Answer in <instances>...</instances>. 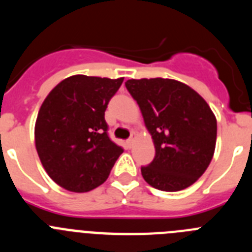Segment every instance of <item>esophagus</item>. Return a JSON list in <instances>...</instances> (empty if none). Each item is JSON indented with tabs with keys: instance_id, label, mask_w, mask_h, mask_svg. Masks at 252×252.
I'll return each mask as SVG.
<instances>
[{
	"instance_id": "esophagus-1",
	"label": "esophagus",
	"mask_w": 252,
	"mask_h": 252,
	"mask_svg": "<svg viewBox=\"0 0 252 252\" xmlns=\"http://www.w3.org/2000/svg\"><path fill=\"white\" fill-rule=\"evenodd\" d=\"M133 141H135V140H133V137L128 139L127 141H126V146H127L128 149H131V148H132V145H133Z\"/></svg>"
}]
</instances>
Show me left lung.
Returning a JSON list of instances; mask_svg holds the SVG:
<instances>
[{
  "label": "left lung",
  "mask_w": 252,
  "mask_h": 252,
  "mask_svg": "<svg viewBox=\"0 0 252 252\" xmlns=\"http://www.w3.org/2000/svg\"><path fill=\"white\" fill-rule=\"evenodd\" d=\"M125 84L139 104L155 146L153 161L141 166L146 183L164 192L192 186L215 154L217 120L208 103L174 79L142 78Z\"/></svg>",
  "instance_id": "obj_1"
}]
</instances>
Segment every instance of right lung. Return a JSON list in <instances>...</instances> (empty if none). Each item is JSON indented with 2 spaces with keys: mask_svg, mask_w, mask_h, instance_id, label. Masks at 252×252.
Returning a JSON list of instances; mask_svg holds the SVG:
<instances>
[{
  "mask_svg": "<svg viewBox=\"0 0 252 252\" xmlns=\"http://www.w3.org/2000/svg\"><path fill=\"white\" fill-rule=\"evenodd\" d=\"M124 78L72 75L44 99L35 124V146L49 177L62 188L90 192L103 184L124 153L108 137L107 104Z\"/></svg>",
  "mask_w": 252,
  "mask_h": 252,
  "instance_id": "add662e5",
  "label": "right lung"
}]
</instances>
